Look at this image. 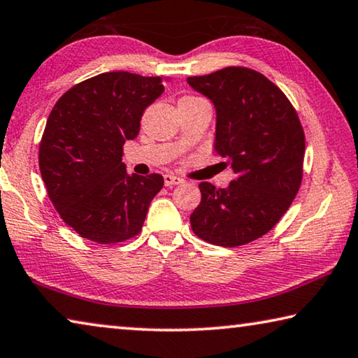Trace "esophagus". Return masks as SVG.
<instances>
[{
    "label": "esophagus",
    "mask_w": 358,
    "mask_h": 358,
    "mask_svg": "<svg viewBox=\"0 0 358 358\" xmlns=\"http://www.w3.org/2000/svg\"><path fill=\"white\" fill-rule=\"evenodd\" d=\"M183 183V180H181L180 177H175V175H164V185L166 186H175V185H180Z\"/></svg>",
    "instance_id": "obj_1"
}]
</instances>
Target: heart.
Wrapping results in <instances>:
<instances>
[{
    "label": "heart",
    "mask_w": 358,
    "mask_h": 358,
    "mask_svg": "<svg viewBox=\"0 0 358 358\" xmlns=\"http://www.w3.org/2000/svg\"><path fill=\"white\" fill-rule=\"evenodd\" d=\"M185 99H194V97H185Z\"/></svg>",
    "instance_id": "1"
}]
</instances>
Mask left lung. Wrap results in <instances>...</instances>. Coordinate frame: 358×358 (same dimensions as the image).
I'll return each instance as SVG.
<instances>
[{"instance_id": "1", "label": "left lung", "mask_w": 358, "mask_h": 358, "mask_svg": "<svg viewBox=\"0 0 358 358\" xmlns=\"http://www.w3.org/2000/svg\"><path fill=\"white\" fill-rule=\"evenodd\" d=\"M217 110L215 151L228 159L234 180L226 189L199 185L202 199L191 215L197 237L239 247L279 223L303 181L304 130L287 95L261 73L226 66L188 78Z\"/></svg>"}]
</instances>
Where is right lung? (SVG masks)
<instances>
[{"mask_svg":"<svg viewBox=\"0 0 358 358\" xmlns=\"http://www.w3.org/2000/svg\"><path fill=\"white\" fill-rule=\"evenodd\" d=\"M162 92L161 76L101 73L68 89L50 111L39 170L60 218L84 239L110 245L141 231L164 178L129 175L122 146Z\"/></svg>","mask_w":358,"mask_h":358,"instance_id":"add662e5","label":"right lung"}]
</instances>
